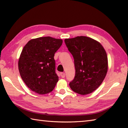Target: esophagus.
Here are the masks:
<instances>
[{
	"mask_svg": "<svg viewBox=\"0 0 128 128\" xmlns=\"http://www.w3.org/2000/svg\"><path fill=\"white\" fill-rule=\"evenodd\" d=\"M60 76L62 78H64L65 76H66V74H65L64 72H61L60 73Z\"/></svg>",
	"mask_w": 128,
	"mask_h": 128,
	"instance_id": "esophagus-1",
	"label": "esophagus"
}]
</instances>
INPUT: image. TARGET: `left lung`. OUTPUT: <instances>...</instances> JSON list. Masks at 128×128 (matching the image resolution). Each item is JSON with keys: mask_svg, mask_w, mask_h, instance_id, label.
I'll return each instance as SVG.
<instances>
[{"mask_svg": "<svg viewBox=\"0 0 128 128\" xmlns=\"http://www.w3.org/2000/svg\"><path fill=\"white\" fill-rule=\"evenodd\" d=\"M64 42L73 56L76 68V76L70 87L82 96L92 93L100 86L107 73L106 50L99 42L88 36H78Z\"/></svg>", "mask_w": 128, "mask_h": 128, "instance_id": "1", "label": "left lung"}]
</instances>
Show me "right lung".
Listing matches in <instances>:
<instances>
[{
  "label": "right lung",
  "instance_id": "obj_1",
  "mask_svg": "<svg viewBox=\"0 0 128 128\" xmlns=\"http://www.w3.org/2000/svg\"><path fill=\"white\" fill-rule=\"evenodd\" d=\"M62 43V39L44 36L31 39L23 48L18 69L22 80L32 92L46 94L54 89L59 78L54 56Z\"/></svg>",
  "mask_w": 128,
  "mask_h": 128
}]
</instances>
